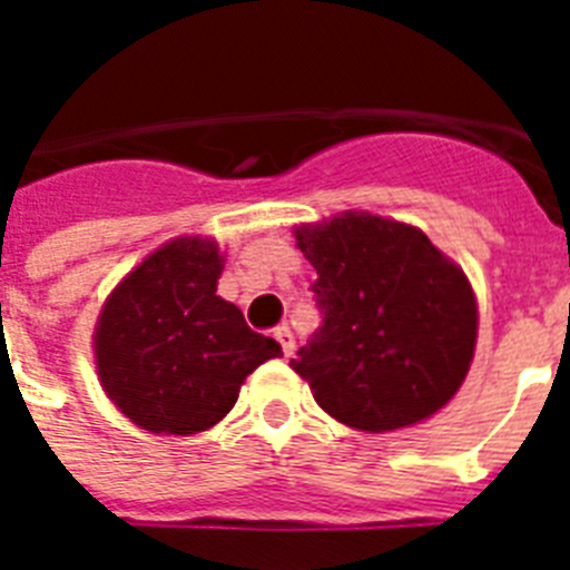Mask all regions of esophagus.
I'll return each mask as SVG.
<instances>
[{"instance_id":"obj_1","label":"esophagus","mask_w":570,"mask_h":570,"mask_svg":"<svg viewBox=\"0 0 570 570\" xmlns=\"http://www.w3.org/2000/svg\"><path fill=\"white\" fill-rule=\"evenodd\" d=\"M274 336H276V342H279L282 354H285V356H291V354H294V345H296V340H294V334H291V328H288V325H279V328L274 331Z\"/></svg>"}]
</instances>
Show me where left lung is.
Wrapping results in <instances>:
<instances>
[{
    "mask_svg": "<svg viewBox=\"0 0 570 570\" xmlns=\"http://www.w3.org/2000/svg\"><path fill=\"white\" fill-rule=\"evenodd\" d=\"M296 245L316 268L322 325L291 365L322 411L371 434L436 414L476 345L465 274L422 230L356 210L299 228Z\"/></svg>",
    "mask_w": 570,
    "mask_h": 570,
    "instance_id": "1",
    "label": "left lung"
}]
</instances>
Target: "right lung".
Instances as JSON below:
<instances>
[{"instance_id": "obj_1", "label": "right lung", "mask_w": 570, "mask_h": 570, "mask_svg": "<svg viewBox=\"0 0 570 570\" xmlns=\"http://www.w3.org/2000/svg\"><path fill=\"white\" fill-rule=\"evenodd\" d=\"M216 242L185 236L150 254L105 302L97 367L105 394L145 431L196 434L234 407L245 376L282 356L216 296Z\"/></svg>"}]
</instances>
